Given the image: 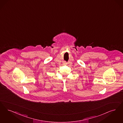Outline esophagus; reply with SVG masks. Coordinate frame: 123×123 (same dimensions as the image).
Returning a JSON list of instances; mask_svg holds the SVG:
<instances>
[{"instance_id":"obj_1","label":"esophagus","mask_w":123,"mask_h":123,"mask_svg":"<svg viewBox=\"0 0 123 123\" xmlns=\"http://www.w3.org/2000/svg\"><path fill=\"white\" fill-rule=\"evenodd\" d=\"M63 65H67V63L66 62H63Z\"/></svg>"}]
</instances>
